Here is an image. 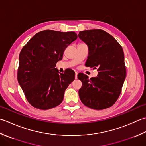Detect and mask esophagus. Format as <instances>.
I'll return each instance as SVG.
<instances>
[{
	"label": "esophagus",
	"instance_id": "obj_1",
	"mask_svg": "<svg viewBox=\"0 0 146 146\" xmlns=\"http://www.w3.org/2000/svg\"><path fill=\"white\" fill-rule=\"evenodd\" d=\"M77 74H78V73H77V72H75V79H77Z\"/></svg>",
	"mask_w": 146,
	"mask_h": 146
}]
</instances>
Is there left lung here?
Segmentation results:
<instances>
[{
  "instance_id": "8db88e82",
  "label": "left lung",
  "mask_w": 146,
  "mask_h": 146,
  "mask_svg": "<svg viewBox=\"0 0 146 146\" xmlns=\"http://www.w3.org/2000/svg\"><path fill=\"white\" fill-rule=\"evenodd\" d=\"M79 38L87 44L89 54L86 66L97 69V77L82 73L77 75L82 82L79 90L82 103L89 108L103 110L117 100L126 77L122 47L108 33L102 29L80 31Z\"/></svg>"
}]
</instances>
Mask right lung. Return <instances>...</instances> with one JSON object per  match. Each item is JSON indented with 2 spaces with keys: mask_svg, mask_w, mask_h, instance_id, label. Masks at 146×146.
Listing matches in <instances>:
<instances>
[{
  "mask_svg": "<svg viewBox=\"0 0 146 146\" xmlns=\"http://www.w3.org/2000/svg\"><path fill=\"white\" fill-rule=\"evenodd\" d=\"M74 31L44 30L35 35L19 56L17 81L26 99L35 108L48 110L60 105L65 91L75 79V72L64 74L55 68L65 48L76 40Z\"/></svg>",
  "mask_w": 146,
  "mask_h": 146,
  "instance_id": "1",
  "label": "right lung"
}]
</instances>
